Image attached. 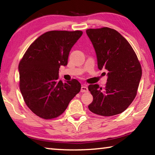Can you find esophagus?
<instances>
[{
  "label": "esophagus",
  "instance_id": "1",
  "mask_svg": "<svg viewBox=\"0 0 155 155\" xmlns=\"http://www.w3.org/2000/svg\"><path fill=\"white\" fill-rule=\"evenodd\" d=\"M81 92H87L88 91V88L86 85H82L81 86Z\"/></svg>",
  "mask_w": 155,
  "mask_h": 155
}]
</instances>
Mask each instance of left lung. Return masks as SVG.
<instances>
[{"label": "left lung", "mask_w": 155, "mask_h": 155, "mask_svg": "<svg viewBox=\"0 0 155 155\" xmlns=\"http://www.w3.org/2000/svg\"><path fill=\"white\" fill-rule=\"evenodd\" d=\"M86 33L95 50L98 68L105 69L107 82L104 89L90 85L93 96L90 111L103 116L121 114L135 99L142 71L135 51L117 31L108 27L90 28Z\"/></svg>", "instance_id": "obj_1"}]
</instances>
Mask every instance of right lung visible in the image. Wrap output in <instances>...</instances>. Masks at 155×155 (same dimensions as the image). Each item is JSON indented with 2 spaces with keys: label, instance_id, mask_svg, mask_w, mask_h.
I'll use <instances>...</instances> for the list:
<instances>
[{
  "label": "right lung",
  "instance_id": "1",
  "mask_svg": "<svg viewBox=\"0 0 155 155\" xmlns=\"http://www.w3.org/2000/svg\"><path fill=\"white\" fill-rule=\"evenodd\" d=\"M81 31H51L28 47L19 65L20 90L26 104L38 116L52 119L62 114L81 90L77 79H59L61 65L68 64L70 50Z\"/></svg>",
  "mask_w": 155,
  "mask_h": 155
}]
</instances>
